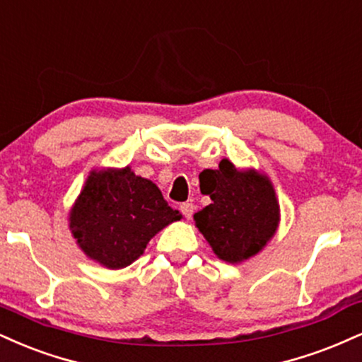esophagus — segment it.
<instances>
[{"label":"esophagus","instance_id":"esophagus-1","mask_svg":"<svg viewBox=\"0 0 362 362\" xmlns=\"http://www.w3.org/2000/svg\"><path fill=\"white\" fill-rule=\"evenodd\" d=\"M194 211H195V206H194L192 202H184V204H180V212H182V214H184L185 219H192Z\"/></svg>","mask_w":362,"mask_h":362}]
</instances>
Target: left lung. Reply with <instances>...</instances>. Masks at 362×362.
<instances>
[{
    "mask_svg": "<svg viewBox=\"0 0 362 362\" xmlns=\"http://www.w3.org/2000/svg\"><path fill=\"white\" fill-rule=\"evenodd\" d=\"M206 195L212 199L194 221L221 259L229 263L251 258L275 234L280 221L275 190L255 170L239 172L229 160L212 170Z\"/></svg>",
    "mask_w": 362,
    "mask_h": 362,
    "instance_id": "left-lung-1",
    "label": "left lung"
}]
</instances>
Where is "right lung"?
<instances>
[{
    "instance_id": "obj_1",
    "label": "right lung",
    "mask_w": 362,
    "mask_h": 362,
    "mask_svg": "<svg viewBox=\"0 0 362 362\" xmlns=\"http://www.w3.org/2000/svg\"><path fill=\"white\" fill-rule=\"evenodd\" d=\"M182 219L153 182L132 168L93 173L71 212V229L82 251L104 267L132 264L151 238Z\"/></svg>"
}]
</instances>
